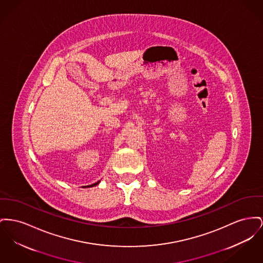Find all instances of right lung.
<instances>
[{"label": "right lung", "mask_w": 263, "mask_h": 263, "mask_svg": "<svg viewBox=\"0 0 263 263\" xmlns=\"http://www.w3.org/2000/svg\"><path fill=\"white\" fill-rule=\"evenodd\" d=\"M98 183H99V182H97V183H95V184H93V185H89V186H93V185H97V184H98ZM87 186H88V185H87Z\"/></svg>", "instance_id": "obj_1"}]
</instances>
